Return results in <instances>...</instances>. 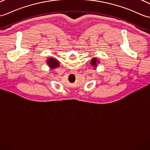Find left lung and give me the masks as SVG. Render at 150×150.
<instances>
[{
    "label": "left lung",
    "mask_w": 150,
    "mask_h": 150,
    "mask_svg": "<svg viewBox=\"0 0 150 150\" xmlns=\"http://www.w3.org/2000/svg\"><path fill=\"white\" fill-rule=\"evenodd\" d=\"M96 62H97V59L96 58H93L91 60V64L95 66V67H96Z\"/></svg>",
    "instance_id": "obj_1"
}]
</instances>
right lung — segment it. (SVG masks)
<instances>
[{
	"label": "right lung",
	"mask_w": 150,
	"mask_h": 150,
	"mask_svg": "<svg viewBox=\"0 0 150 150\" xmlns=\"http://www.w3.org/2000/svg\"><path fill=\"white\" fill-rule=\"evenodd\" d=\"M47 63L48 65H49L50 68H56L59 66V62L56 60V59H54L53 58L48 59L47 61Z\"/></svg>",
	"instance_id": "obj_1"
}]
</instances>
